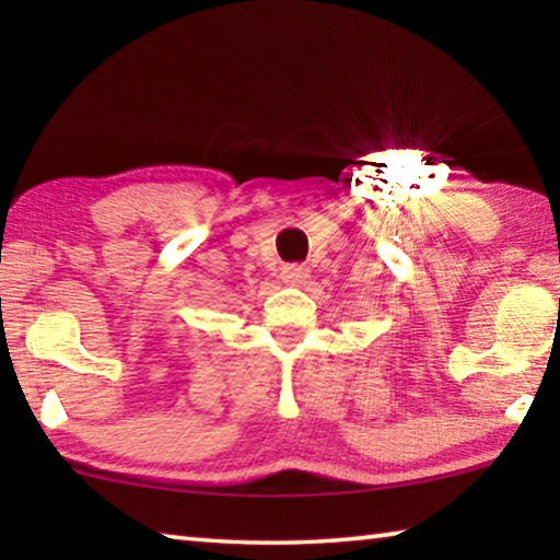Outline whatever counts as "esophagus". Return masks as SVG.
<instances>
[{
  "instance_id": "esophagus-1",
  "label": "esophagus",
  "mask_w": 560,
  "mask_h": 560,
  "mask_svg": "<svg viewBox=\"0 0 560 560\" xmlns=\"http://www.w3.org/2000/svg\"><path fill=\"white\" fill-rule=\"evenodd\" d=\"M283 281L289 283V287H303L311 279V269L303 267V264H291V267L283 269Z\"/></svg>"
}]
</instances>
